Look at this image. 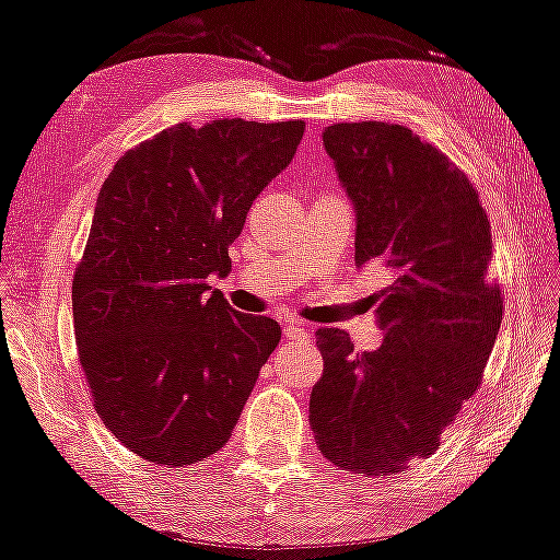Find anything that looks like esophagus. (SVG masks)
<instances>
[{
	"mask_svg": "<svg viewBox=\"0 0 560 560\" xmlns=\"http://www.w3.org/2000/svg\"><path fill=\"white\" fill-rule=\"evenodd\" d=\"M282 334L288 336V339H295V336H301V339H308V328L301 326V324H285V328H282Z\"/></svg>",
	"mask_w": 560,
	"mask_h": 560,
	"instance_id": "esophagus-1",
	"label": "esophagus"
}]
</instances>
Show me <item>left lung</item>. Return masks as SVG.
Segmentation results:
<instances>
[{"label":"left lung","mask_w":560,"mask_h":560,"mask_svg":"<svg viewBox=\"0 0 560 560\" xmlns=\"http://www.w3.org/2000/svg\"><path fill=\"white\" fill-rule=\"evenodd\" d=\"M324 144L357 211V265L389 282L372 295L377 351L359 354L341 328L316 331L311 425L328 462L385 477L431 456L485 377L504 313L487 278L492 226L464 171L408 127L339 121Z\"/></svg>","instance_id":"obj_1"}]
</instances>
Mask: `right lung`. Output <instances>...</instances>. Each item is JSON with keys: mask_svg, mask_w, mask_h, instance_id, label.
<instances>
[{"mask_svg": "<svg viewBox=\"0 0 560 560\" xmlns=\"http://www.w3.org/2000/svg\"><path fill=\"white\" fill-rule=\"evenodd\" d=\"M303 129L180 121L104 180L73 275V328L98 418L140 458L173 469L217 454L278 347V320L234 311L209 278L232 270L229 244Z\"/></svg>", "mask_w": 560, "mask_h": 560, "instance_id": "1", "label": "right lung"}]
</instances>
